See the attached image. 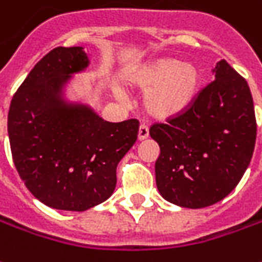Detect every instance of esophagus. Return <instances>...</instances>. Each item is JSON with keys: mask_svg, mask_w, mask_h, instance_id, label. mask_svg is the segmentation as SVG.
<instances>
[{"mask_svg": "<svg viewBox=\"0 0 262 262\" xmlns=\"http://www.w3.org/2000/svg\"><path fill=\"white\" fill-rule=\"evenodd\" d=\"M147 136H149V129H147V126L140 124L138 132V139L139 140H145V139H147Z\"/></svg>", "mask_w": 262, "mask_h": 262, "instance_id": "1", "label": "esophagus"}]
</instances>
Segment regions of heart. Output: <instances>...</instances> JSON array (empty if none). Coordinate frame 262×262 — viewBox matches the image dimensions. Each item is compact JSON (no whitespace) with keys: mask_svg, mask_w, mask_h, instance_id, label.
<instances>
[{"mask_svg":"<svg viewBox=\"0 0 262 262\" xmlns=\"http://www.w3.org/2000/svg\"><path fill=\"white\" fill-rule=\"evenodd\" d=\"M127 83L145 92L143 107L149 116L156 120H169L193 106L202 89V74L195 64L162 57L132 71ZM115 93L124 99L122 89L116 87Z\"/></svg>","mask_w":262,"mask_h":262,"instance_id":"b5f03b06","label":"heart"}]
</instances>
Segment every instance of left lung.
Segmentation results:
<instances>
[{
    "label": "left lung",
    "mask_w": 262,
    "mask_h": 262,
    "mask_svg": "<svg viewBox=\"0 0 262 262\" xmlns=\"http://www.w3.org/2000/svg\"><path fill=\"white\" fill-rule=\"evenodd\" d=\"M215 80L201 90L188 112L154 124L161 147L155 163L162 198L182 208L213 205L234 191L250 165L257 122L248 83L225 60Z\"/></svg>",
    "instance_id": "1"
}]
</instances>
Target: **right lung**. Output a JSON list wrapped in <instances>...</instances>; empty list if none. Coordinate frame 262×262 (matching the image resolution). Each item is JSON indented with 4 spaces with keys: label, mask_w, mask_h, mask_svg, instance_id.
I'll return each mask as SVG.
<instances>
[{
    "label": "right lung",
    "mask_w": 262,
    "mask_h": 262,
    "mask_svg": "<svg viewBox=\"0 0 262 262\" xmlns=\"http://www.w3.org/2000/svg\"><path fill=\"white\" fill-rule=\"evenodd\" d=\"M90 64L83 47H57L34 66L14 94L8 138L27 189L44 205L87 211L112 196L116 168L138 139L139 122L103 120L66 97L74 74Z\"/></svg>",
    "instance_id": "add662e5"
}]
</instances>
